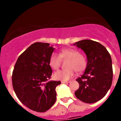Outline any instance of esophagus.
<instances>
[{"instance_id": "34e87169", "label": "esophagus", "mask_w": 121, "mask_h": 121, "mask_svg": "<svg viewBox=\"0 0 121 121\" xmlns=\"http://www.w3.org/2000/svg\"><path fill=\"white\" fill-rule=\"evenodd\" d=\"M69 81H61L62 84H68L69 83Z\"/></svg>"}]
</instances>
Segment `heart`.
Returning <instances> with one entry per match:
<instances>
[{"label": "heart", "mask_w": 121, "mask_h": 121, "mask_svg": "<svg viewBox=\"0 0 121 121\" xmlns=\"http://www.w3.org/2000/svg\"><path fill=\"white\" fill-rule=\"evenodd\" d=\"M58 56L57 53H53L49 58V64L54 69H58L61 59H68L66 64L67 68L55 72L54 78L57 80L67 81L75 74V69L80 72L83 71L86 67V60L84 56L73 48H64L60 52Z\"/></svg>", "instance_id": "heart-1"}]
</instances>
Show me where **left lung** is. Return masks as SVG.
I'll return each instance as SVG.
<instances>
[{"instance_id":"left-lung-1","label":"left lung","mask_w":121,"mask_h":121,"mask_svg":"<svg viewBox=\"0 0 121 121\" xmlns=\"http://www.w3.org/2000/svg\"><path fill=\"white\" fill-rule=\"evenodd\" d=\"M74 45L82 50L87 58L85 72L76 80L80 86L75 95L85 103H94L105 97L112 85L111 57L104 46L93 40H81Z\"/></svg>"}]
</instances>
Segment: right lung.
Segmentation results:
<instances>
[{
  "label": "right lung",
  "instance_id": "obj_1",
  "mask_svg": "<svg viewBox=\"0 0 121 121\" xmlns=\"http://www.w3.org/2000/svg\"><path fill=\"white\" fill-rule=\"evenodd\" d=\"M49 43L37 42L18 58L12 74V84L20 102L39 112L48 110L56 100V88L60 81H49L52 69L49 58L54 50Z\"/></svg>",
  "mask_w": 121,
  "mask_h": 121
}]
</instances>
